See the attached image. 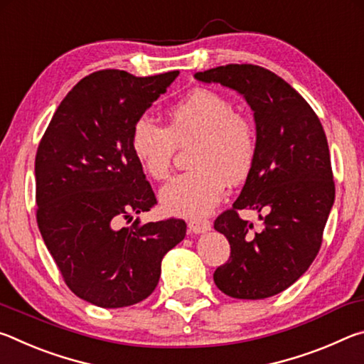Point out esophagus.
<instances>
[{
  "mask_svg": "<svg viewBox=\"0 0 364 364\" xmlns=\"http://www.w3.org/2000/svg\"><path fill=\"white\" fill-rule=\"evenodd\" d=\"M188 228L191 232L194 234H202V232H207L210 231L212 223L208 220H200V218H193L188 221Z\"/></svg>",
  "mask_w": 364,
  "mask_h": 364,
  "instance_id": "esophagus-1",
  "label": "esophagus"
}]
</instances>
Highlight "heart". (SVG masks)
<instances>
[{
	"mask_svg": "<svg viewBox=\"0 0 364 364\" xmlns=\"http://www.w3.org/2000/svg\"><path fill=\"white\" fill-rule=\"evenodd\" d=\"M167 128L141 117L132 128L134 159L154 180L168 178L176 147L194 144V168L160 189V204L180 217L207 215L223 197L225 186L249 176L257 157L254 123L236 112L232 102L212 90H194L167 112Z\"/></svg>",
	"mask_w": 364,
	"mask_h": 364,
	"instance_id": "obj_1",
	"label": "heart"
}]
</instances>
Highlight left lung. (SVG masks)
I'll list each match as a JSON object with an SVG mask.
<instances>
[{
	"label": "left lung",
	"instance_id": "8db88e82",
	"mask_svg": "<svg viewBox=\"0 0 364 364\" xmlns=\"http://www.w3.org/2000/svg\"><path fill=\"white\" fill-rule=\"evenodd\" d=\"M194 77L242 95L257 128L254 167L232 208L213 225L231 247L213 281L232 299L271 297L292 286L321 247L336 197L328 139L310 104L260 65L228 64ZM244 208L261 213L262 230L238 217Z\"/></svg>",
	"mask_w": 364,
	"mask_h": 364
}]
</instances>
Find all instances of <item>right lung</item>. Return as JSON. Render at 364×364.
Wrapping results in <instances>:
<instances>
[{
    "instance_id": "obj_1",
    "label": "right lung",
    "mask_w": 364,
    "mask_h": 364,
    "mask_svg": "<svg viewBox=\"0 0 364 364\" xmlns=\"http://www.w3.org/2000/svg\"><path fill=\"white\" fill-rule=\"evenodd\" d=\"M178 73H91L59 104L36 151L43 241L70 291L96 306H130L149 297L164 255L186 236L178 218L122 225L157 204L130 134Z\"/></svg>"
}]
</instances>
